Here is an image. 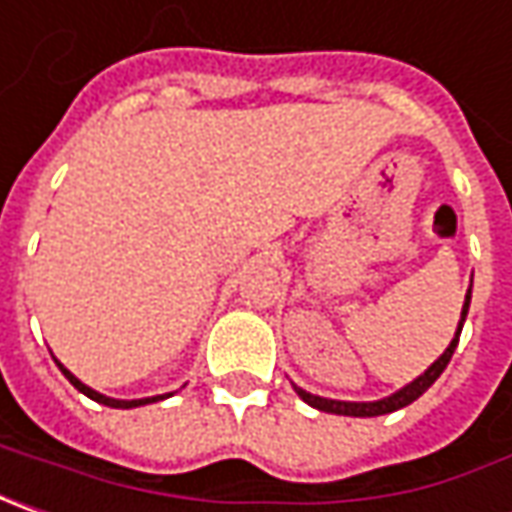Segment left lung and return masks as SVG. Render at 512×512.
<instances>
[{
	"label": "left lung",
	"mask_w": 512,
	"mask_h": 512,
	"mask_svg": "<svg viewBox=\"0 0 512 512\" xmlns=\"http://www.w3.org/2000/svg\"><path fill=\"white\" fill-rule=\"evenodd\" d=\"M467 309H470V289L465 294V306H462V320H459V328H456V337L450 340V345L445 348V354L439 357V360L433 362L431 368L425 371V374H419L414 382H408L405 388H399L397 394H391V397L377 399V402H343V399H326V397H317V394H309V391H303V388H297L294 385V391H297V397L303 399V402H309L311 408H317V411H326V414H340V416H382V414H394L399 408H405V405H411L414 399H419L428 388H431L433 382L439 379V374L448 368L450 357H453V351H456V343H459V334H462V326H465V317Z\"/></svg>",
	"instance_id": "1"
}]
</instances>
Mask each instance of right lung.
Segmentation results:
<instances>
[{"mask_svg":"<svg viewBox=\"0 0 512 512\" xmlns=\"http://www.w3.org/2000/svg\"><path fill=\"white\" fill-rule=\"evenodd\" d=\"M56 365L62 368L64 377L70 379V382H73V385L79 388L81 394H84V397L96 399V402H101V405H110V408H138V405H150V402H158V399H164V397H147V399H113V397H104V394H98V391H93L90 385H84L81 379L73 377V374H70V371H67V368H64V365L59 360H56Z\"/></svg>","mask_w":512,"mask_h":512,"instance_id":"1","label":"right lung"}]
</instances>
